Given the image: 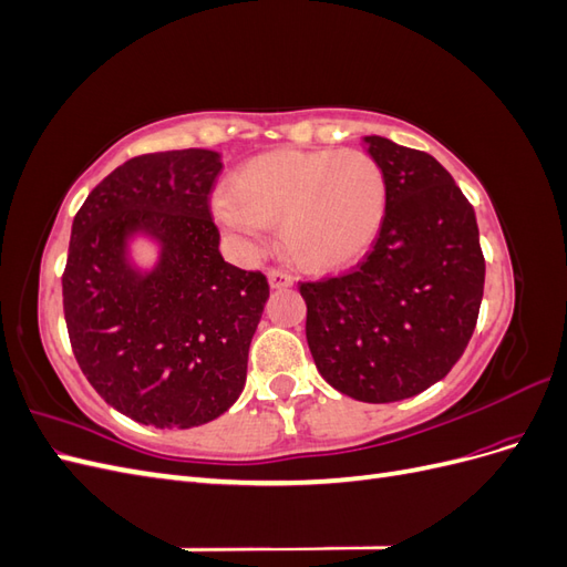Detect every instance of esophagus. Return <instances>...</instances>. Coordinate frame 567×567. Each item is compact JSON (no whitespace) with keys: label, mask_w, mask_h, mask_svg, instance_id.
Here are the masks:
<instances>
[{"label":"esophagus","mask_w":567,"mask_h":567,"mask_svg":"<svg viewBox=\"0 0 567 567\" xmlns=\"http://www.w3.org/2000/svg\"><path fill=\"white\" fill-rule=\"evenodd\" d=\"M267 277H269V286H271V288H288V286H293V274L286 271V269L274 267V269H269Z\"/></svg>","instance_id":"obj_1"}]
</instances>
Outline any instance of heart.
Here are the masks:
<instances>
[{
	"label": "heart",
	"instance_id": "1",
	"mask_svg": "<svg viewBox=\"0 0 567 567\" xmlns=\"http://www.w3.org/2000/svg\"><path fill=\"white\" fill-rule=\"evenodd\" d=\"M388 182L364 151H274L248 161L215 210L227 227L257 234L281 225L286 252L307 269L333 271L379 236Z\"/></svg>",
	"mask_w": 567,
	"mask_h": 567
}]
</instances>
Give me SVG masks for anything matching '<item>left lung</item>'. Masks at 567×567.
Listing matches in <instances>:
<instances>
[{"label": "left lung", "instance_id": "8db88e82", "mask_svg": "<svg viewBox=\"0 0 567 567\" xmlns=\"http://www.w3.org/2000/svg\"><path fill=\"white\" fill-rule=\"evenodd\" d=\"M388 182L379 236L354 269L300 281L319 373L359 402H400L444 379L475 331L485 257L475 210L431 153L364 136Z\"/></svg>", "mask_w": 567, "mask_h": 567}]
</instances>
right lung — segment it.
I'll use <instances>...</instances> for the list:
<instances>
[{"label": "right lung", "instance_id": "right-lung-1", "mask_svg": "<svg viewBox=\"0 0 567 567\" xmlns=\"http://www.w3.org/2000/svg\"><path fill=\"white\" fill-rule=\"evenodd\" d=\"M219 173L215 151L144 153L99 182L73 219L63 269L68 338L92 388L136 423L203 425L246 385L269 284L219 252L210 213ZM134 230L164 248L144 278L124 260Z\"/></svg>", "mask_w": 567, "mask_h": 567}]
</instances>
